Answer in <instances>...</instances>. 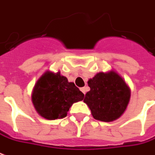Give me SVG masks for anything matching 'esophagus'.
Wrapping results in <instances>:
<instances>
[{"instance_id": "34e87169", "label": "esophagus", "mask_w": 155, "mask_h": 155, "mask_svg": "<svg viewBox=\"0 0 155 155\" xmlns=\"http://www.w3.org/2000/svg\"><path fill=\"white\" fill-rule=\"evenodd\" d=\"M80 90H81V92H82L84 94H85L86 91H87V88H86V87H84V88H80Z\"/></svg>"}]
</instances>
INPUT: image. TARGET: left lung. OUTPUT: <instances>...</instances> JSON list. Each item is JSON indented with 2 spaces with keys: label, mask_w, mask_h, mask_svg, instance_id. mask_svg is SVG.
<instances>
[{
  "label": "left lung",
  "mask_w": 155,
  "mask_h": 155,
  "mask_svg": "<svg viewBox=\"0 0 155 155\" xmlns=\"http://www.w3.org/2000/svg\"><path fill=\"white\" fill-rule=\"evenodd\" d=\"M90 91L84 101L97 120L110 122L120 118L127 108L130 89L114 71L100 72L88 81Z\"/></svg>",
  "instance_id": "1"
}]
</instances>
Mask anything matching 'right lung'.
I'll return each instance as SVG.
<instances>
[{
	"mask_svg": "<svg viewBox=\"0 0 155 155\" xmlns=\"http://www.w3.org/2000/svg\"><path fill=\"white\" fill-rule=\"evenodd\" d=\"M84 94L60 72L47 71L35 84L32 102L38 114L46 120L67 116L73 103L82 101Z\"/></svg>",
	"mask_w": 155,
	"mask_h": 155,
	"instance_id": "1",
	"label": "right lung"
}]
</instances>
